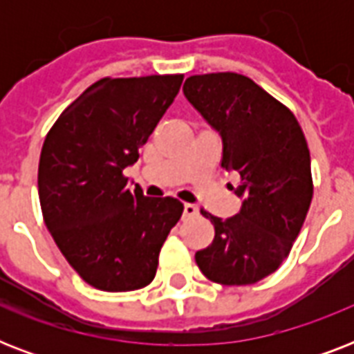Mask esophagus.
Here are the masks:
<instances>
[{
	"instance_id": "esophagus-1",
	"label": "esophagus",
	"mask_w": 354,
	"mask_h": 354,
	"mask_svg": "<svg viewBox=\"0 0 354 354\" xmlns=\"http://www.w3.org/2000/svg\"><path fill=\"white\" fill-rule=\"evenodd\" d=\"M183 215H185V216L198 215V207H196L194 204H185V205H183Z\"/></svg>"
}]
</instances>
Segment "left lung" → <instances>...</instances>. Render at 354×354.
I'll return each instance as SVG.
<instances>
[{"instance_id":"8db88e82","label":"left lung","mask_w":354,"mask_h":354,"mask_svg":"<svg viewBox=\"0 0 354 354\" xmlns=\"http://www.w3.org/2000/svg\"><path fill=\"white\" fill-rule=\"evenodd\" d=\"M183 93L221 133V165L239 174L242 198L239 215H209L215 239L194 259L213 283L253 285L288 257L310 207L307 139L294 113L244 75H193Z\"/></svg>"}]
</instances>
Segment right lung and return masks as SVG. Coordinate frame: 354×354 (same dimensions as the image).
Returning <instances> with one entry per match:
<instances>
[{"instance_id": "obj_1", "label": "right lung", "mask_w": 354, "mask_h": 354, "mask_svg": "<svg viewBox=\"0 0 354 354\" xmlns=\"http://www.w3.org/2000/svg\"><path fill=\"white\" fill-rule=\"evenodd\" d=\"M182 80L104 77L47 132L38 165L41 215L58 250L93 288L130 292L152 283L161 246L182 216L180 200L132 193L122 174L138 161Z\"/></svg>"}]
</instances>
